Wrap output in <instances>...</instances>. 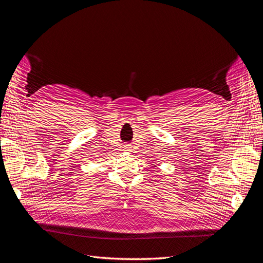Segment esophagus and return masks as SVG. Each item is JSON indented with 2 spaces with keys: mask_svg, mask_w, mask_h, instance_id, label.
Instances as JSON below:
<instances>
[{
  "mask_svg": "<svg viewBox=\"0 0 263 263\" xmlns=\"http://www.w3.org/2000/svg\"><path fill=\"white\" fill-rule=\"evenodd\" d=\"M125 149H126L127 151H130V147H125Z\"/></svg>",
  "mask_w": 263,
  "mask_h": 263,
  "instance_id": "1",
  "label": "esophagus"
}]
</instances>
